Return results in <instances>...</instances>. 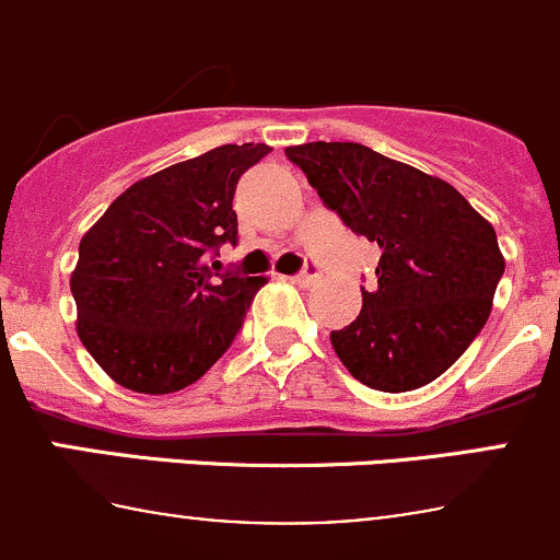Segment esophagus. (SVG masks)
<instances>
[{
  "label": "esophagus",
  "instance_id": "1",
  "mask_svg": "<svg viewBox=\"0 0 560 560\" xmlns=\"http://www.w3.org/2000/svg\"><path fill=\"white\" fill-rule=\"evenodd\" d=\"M316 279H319V270H316L314 265H312V268H306V270H303V273L292 276L290 281H292V284H298V287H308V284H314Z\"/></svg>",
  "mask_w": 560,
  "mask_h": 560
}]
</instances>
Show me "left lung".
Instances as JSON below:
<instances>
[{"instance_id": "1", "label": "left lung", "mask_w": 560, "mask_h": 560, "mask_svg": "<svg viewBox=\"0 0 560 560\" xmlns=\"http://www.w3.org/2000/svg\"><path fill=\"white\" fill-rule=\"evenodd\" d=\"M287 156L352 233L380 246L358 319L330 332L338 360L382 393L442 376L493 308L504 273L493 224L453 184L369 145L316 140Z\"/></svg>"}]
</instances>
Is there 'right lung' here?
<instances>
[{
    "mask_svg": "<svg viewBox=\"0 0 560 560\" xmlns=\"http://www.w3.org/2000/svg\"><path fill=\"white\" fill-rule=\"evenodd\" d=\"M270 145H219L140 178L81 238L75 330L116 385L165 395L200 380L233 343L265 279L211 262L238 241L235 184Z\"/></svg>",
    "mask_w": 560,
    "mask_h": 560,
    "instance_id": "1",
    "label": "right lung"
}]
</instances>
